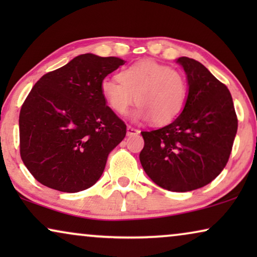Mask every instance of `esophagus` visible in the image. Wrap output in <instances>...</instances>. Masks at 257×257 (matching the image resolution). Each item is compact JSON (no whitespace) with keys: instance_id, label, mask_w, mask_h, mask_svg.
Returning <instances> with one entry per match:
<instances>
[{"instance_id":"obj_1","label":"esophagus","mask_w":257,"mask_h":257,"mask_svg":"<svg viewBox=\"0 0 257 257\" xmlns=\"http://www.w3.org/2000/svg\"><path fill=\"white\" fill-rule=\"evenodd\" d=\"M126 133H127V136H136V135H139L140 131L138 128L132 127V126H127V128H126Z\"/></svg>"}]
</instances>
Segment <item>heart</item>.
Returning <instances> with one entry per match:
<instances>
[{
	"instance_id": "heart-1",
	"label": "heart",
	"mask_w": 257,
	"mask_h": 257,
	"mask_svg": "<svg viewBox=\"0 0 257 257\" xmlns=\"http://www.w3.org/2000/svg\"><path fill=\"white\" fill-rule=\"evenodd\" d=\"M101 96L117 114H126L132 104L139 106L133 113L135 120H147L158 125L173 121L184 110L188 86L177 70L154 61H142L124 68L118 80L104 78Z\"/></svg>"
}]
</instances>
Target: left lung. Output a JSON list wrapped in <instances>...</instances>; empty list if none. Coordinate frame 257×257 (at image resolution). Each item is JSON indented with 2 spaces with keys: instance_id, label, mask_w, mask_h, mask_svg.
Masks as SVG:
<instances>
[{
  "instance_id": "1",
  "label": "left lung",
  "mask_w": 257,
  "mask_h": 257,
  "mask_svg": "<svg viewBox=\"0 0 257 257\" xmlns=\"http://www.w3.org/2000/svg\"><path fill=\"white\" fill-rule=\"evenodd\" d=\"M186 73L187 100L179 117L159 130L142 132L139 154L154 184L189 192L212 182L226 166L237 132L233 98L227 86L201 63L177 59Z\"/></svg>"
}]
</instances>
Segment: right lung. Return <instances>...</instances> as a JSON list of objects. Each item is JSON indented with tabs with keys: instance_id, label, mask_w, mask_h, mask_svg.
<instances>
[{
	"instance_id": "right-lung-1",
	"label": "right lung",
	"mask_w": 257,
	"mask_h": 257,
	"mask_svg": "<svg viewBox=\"0 0 257 257\" xmlns=\"http://www.w3.org/2000/svg\"><path fill=\"white\" fill-rule=\"evenodd\" d=\"M125 61L77 56L44 75L20 112V152L34 178L49 188L77 193L103 174L126 125L106 105L100 83Z\"/></svg>"
}]
</instances>
